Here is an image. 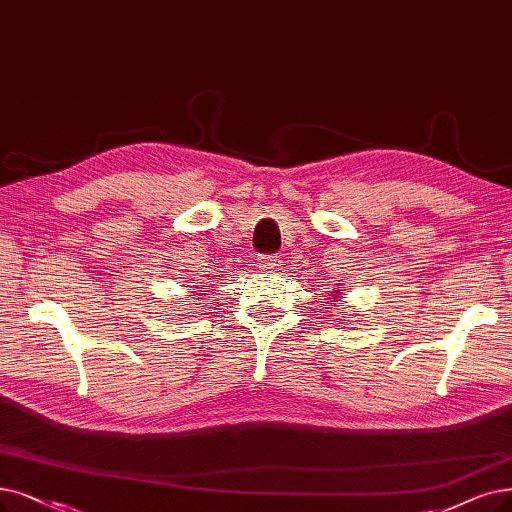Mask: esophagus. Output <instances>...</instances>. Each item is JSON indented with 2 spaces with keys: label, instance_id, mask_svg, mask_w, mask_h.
I'll return each instance as SVG.
<instances>
[{
  "label": "esophagus",
  "instance_id": "obj_1",
  "mask_svg": "<svg viewBox=\"0 0 512 512\" xmlns=\"http://www.w3.org/2000/svg\"><path fill=\"white\" fill-rule=\"evenodd\" d=\"M279 256L277 254H271V256H262L260 260H258V267L262 269V271H267V273H271V271H275L277 267H279Z\"/></svg>",
  "mask_w": 512,
  "mask_h": 512
}]
</instances>
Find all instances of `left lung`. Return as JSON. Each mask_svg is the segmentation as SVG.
<instances>
[{"label": "left lung", "instance_id": "1", "mask_svg": "<svg viewBox=\"0 0 512 512\" xmlns=\"http://www.w3.org/2000/svg\"><path fill=\"white\" fill-rule=\"evenodd\" d=\"M340 294H342V290H338V288H334V292L330 294L332 298H330V304H336L338 300H340Z\"/></svg>", "mask_w": 512, "mask_h": 512}]
</instances>
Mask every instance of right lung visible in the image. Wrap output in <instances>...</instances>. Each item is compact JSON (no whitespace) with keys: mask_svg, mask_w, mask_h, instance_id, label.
I'll return each mask as SVG.
<instances>
[{"mask_svg":"<svg viewBox=\"0 0 512 512\" xmlns=\"http://www.w3.org/2000/svg\"><path fill=\"white\" fill-rule=\"evenodd\" d=\"M206 288H208V285H206Z\"/></svg>","mask_w":512,"mask_h":512,"instance_id":"add662e5","label":"right lung"}]
</instances>
